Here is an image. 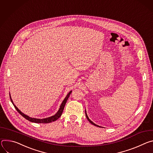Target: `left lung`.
Masks as SVG:
<instances>
[{"instance_id": "obj_1", "label": "left lung", "mask_w": 153, "mask_h": 153, "mask_svg": "<svg viewBox=\"0 0 153 153\" xmlns=\"http://www.w3.org/2000/svg\"><path fill=\"white\" fill-rule=\"evenodd\" d=\"M85 114H86V118H87V119L88 120V121L91 123V124H92L93 125H94V126H97V127H101V126H98V125H96V124H95L93 122H92L89 118V117H88V115H87V113H86V111H85Z\"/></svg>"}]
</instances>
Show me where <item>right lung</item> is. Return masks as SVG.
I'll use <instances>...</instances> for the list:
<instances>
[{"instance_id":"obj_1","label":"right lung","mask_w":153,"mask_h":153,"mask_svg":"<svg viewBox=\"0 0 153 153\" xmlns=\"http://www.w3.org/2000/svg\"><path fill=\"white\" fill-rule=\"evenodd\" d=\"M72 91H71L69 93H68V94L67 95V96L65 97V98H64V100H63V101L62 102L61 106H60V108L58 110V111L53 116H51L50 117H47V118H42V119H41V118H31V117H30L29 116L24 114V113H22L18 108H17L14 104L13 103V100L11 98V95H10V100H11V101L12 102L13 105H14L15 109L17 110V111H18L22 117H24L25 118H26L27 120H28V121L31 122H34V123H51L52 122H55L56 121V120H58V118L61 117V115H62V113L63 112V110H64V106L65 105V103L67 102V101L68 100V98H69L71 94L72 93Z\"/></svg>"}]
</instances>
